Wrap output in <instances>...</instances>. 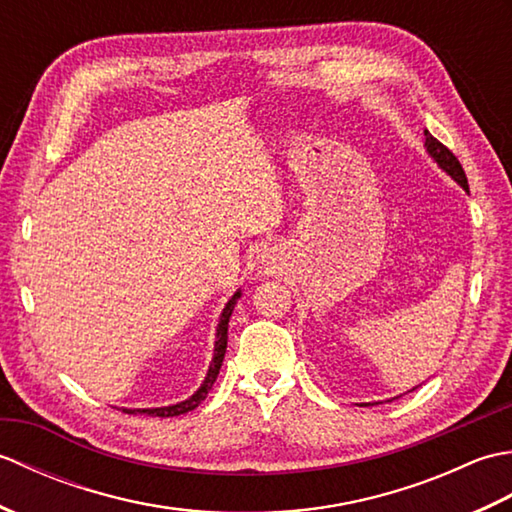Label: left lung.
Listing matches in <instances>:
<instances>
[{"label": "left lung", "instance_id": "1", "mask_svg": "<svg viewBox=\"0 0 512 512\" xmlns=\"http://www.w3.org/2000/svg\"><path fill=\"white\" fill-rule=\"evenodd\" d=\"M424 145H427V151L429 154L436 158V162L438 165L449 173V176L453 178V180H458L464 189H469V180H466V173H464V169H462V165H460V160L453 156V151L447 147V145H442L438 138H433L429 132L424 134Z\"/></svg>", "mask_w": 512, "mask_h": 512}]
</instances>
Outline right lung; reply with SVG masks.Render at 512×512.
<instances>
[{
	"mask_svg": "<svg viewBox=\"0 0 512 512\" xmlns=\"http://www.w3.org/2000/svg\"><path fill=\"white\" fill-rule=\"evenodd\" d=\"M239 299V292H235L233 299L226 303V308L220 317V325H217V341H215V354H213V361L209 367V374L204 378V385L195 391V394L184 400L178 402V405H171V407H158V409H123L125 413H149V416H158V418H171V416H180V413H187L193 411L195 407L200 405V402L209 394V389L213 387L217 374H220V367L224 361V352H226V341H228V319H231L233 308H235V301Z\"/></svg>",
	"mask_w": 512,
	"mask_h": 512,
	"instance_id": "add662e5",
	"label": "right lung"
}]
</instances>
